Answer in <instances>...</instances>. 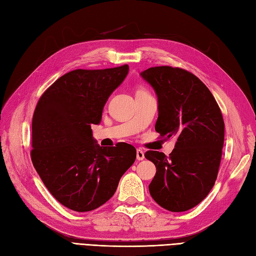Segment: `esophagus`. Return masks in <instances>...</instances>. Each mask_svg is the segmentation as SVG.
Listing matches in <instances>:
<instances>
[{"label": "esophagus", "instance_id": "esophagus-1", "mask_svg": "<svg viewBox=\"0 0 256 256\" xmlns=\"http://www.w3.org/2000/svg\"><path fill=\"white\" fill-rule=\"evenodd\" d=\"M136 158L138 161L144 160V159H145V152H144L142 149H137L136 150Z\"/></svg>", "mask_w": 256, "mask_h": 256}]
</instances>
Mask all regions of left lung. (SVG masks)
<instances>
[{
	"mask_svg": "<svg viewBox=\"0 0 256 256\" xmlns=\"http://www.w3.org/2000/svg\"><path fill=\"white\" fill-rule=\"evenodd\" d=\"M140 76L158 96L156 130L168 138L176 136L168 156L145 154L156 168L149 192L163 208L184 212L206 198L218 178L225 135L220 109L210 90L187 70L161 66Z\"/></svg>",
	"mask_w": 256,
	"mask_h": 256,
	"instance_id": "left-lung-1",
	"label": "left lung"
}]
</instances>
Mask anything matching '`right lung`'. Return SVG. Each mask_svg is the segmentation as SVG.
<instances>
[{
    "label": "right lung",
    "instance_id": "right-lung-1",
    "mask_svg": "<svg viewBox=\"0 0 256 256\" xmlns=\"http://www.w3.org/2000/svg\"><path fill=\"white\" fill-rule=\"evenodd\" d=\"M128 74V64L70 71L38 102L31 160L48 192L74 211L88 212L106 203L136 159L130 144L98 145L90 128L100 123L104 104Z\"/></svg>",
    "mask_w": 256,
    "mask_h": 256
}]
</instances>
